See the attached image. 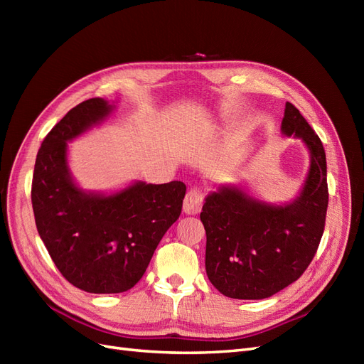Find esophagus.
Wrapping results in <instances>:
<instances>
[{
  "instance_id": "1",
  "label": "esophagus",
  "mask_w": 364,
  "mask_h": 364,
  "mask_svg": "<svg viewBox=\"0 0 364 364\" xmlns=\"http://www.w3.org/2000/svg\"><path fill=\"white\" fill-rule=\"evenodd\" d=\"M202 205H203V193L200 188L193 186V188L186 193L185 199H183V213L190 214V215L199 214L202 209Z\"/></svg>"
}]
</instances>
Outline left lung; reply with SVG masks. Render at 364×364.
I'll return each instance as SVG.
<instances>
[{
  "label": "left lung",
  "mask_w": 364,
  "mask_h": 364,
  "mask_svg": "<svg viewBox=\"0 0 364 364\" xmlns=\"http://www.w3.org/2000/svg\"><path fill=\"white\" fill-rule=\"evenodd\" d=\"M284 136L299 138L310 153L301 191L281 205L226 183L205 197V267L214 287L232 299H266L299 279L321 243L328 208L322 141L301 112L285 103Z\"/></svg>",
  "instance_id": "obj_1"
}]
</instances>
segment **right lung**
Masks as SVG:
<instances>
[{
  "label": "right lung",
  "mask_w": 364,
  "mask_h": 364,
  "mask_svg": "<svg viewBox=\"0 0 364 364\" xmlns=\"http://www.w3.org/2000/svg\"><path fill=\"white\" fill-rule=\"evenodd\" d=\"M114 102L90 98L73 107L42 141L31 182L38 232L63 278L87 293L130 290L159 241L179 218L183 182L135 181L114 193L87 191L68 165V142L103 124Z\"/></svg>",
  "instance_id": "add662e5"
}]
</instances>
